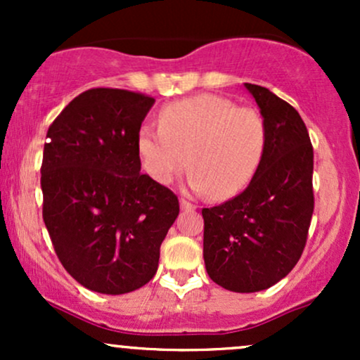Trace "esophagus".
Segmentation results:
<instances>
[{"label":"esophagus","mask_w":360,"mask_h":360,"mask_svg":"<svg viewBox=\"0 0 360 360\" xmlns=\"http://www.w3.org/2000/svg\"><path fill=\"white\" fill-rule=\"evenodd\" d=\"M179 203H181V208L186 210V212H191V210L196 208V206H194V205L191 203V201L184 200V198H181V200H179Z\"/></svg>","instance_id":"esophagus-1"}]
</instances>
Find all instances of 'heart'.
<instances>
[{
  "label": "heart",
  "mask_w": 360,
  "mask_h": 360,
  "mask_svg": "<svg viewBox=\"0 0 360 360\" xmlns=\"http://www.w3.org/2000/svg\"><path fill=\"white\" fill-rule=\"evenodd\" d=\"M267 143L262 115L217 94H198L164 106L159 128L143 125L137 148L147 174L169 184L188 160V186L229 200L247 188Z\"/></svg>",
  "instance_id": "1"
}]
</instances>
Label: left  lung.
<instances>
[{"mask_svg":"<svg viewBox=\"0 0 360 360\" xmlns=\"http://www.w3.org/2000/svg\"><path fill=\"white\" fill-rule=\"evenodd\" d=\"M267 128L257 171L238 196L203 208V257L218 286L255 292L274 286L298 264L307 245L313 198V147L289 103L245 82Z\"/></svg>","mask_w":360,"mask_h":360,"instance_id":"left-lung-1","label":"left lung"}]
</instances>
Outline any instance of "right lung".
I'll return each instance as SVG.
<instances>
[{
	"mask_svg": "<svg viewBox=\"0 0 360 360\" xmlns=\"http://www.w3.org/2000/svg\"><path fill=\"white\" fill-rule=\"evenodd\" d=\"M155 100L127 89L81 93L49 127L44 221L64 269L103 295L142 288L179 214L177 196L140 172L139 130Z\"/></svg>",
	"mask_w": 360,
	"mask_h": 360,
	"instance_id": "obj_1",
	"label": "right lung"
}]
</instances>
